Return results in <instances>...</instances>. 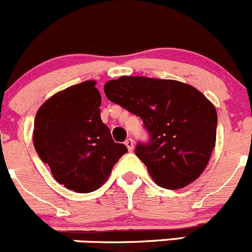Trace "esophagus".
<instances>
[{
  "mask_svg": "<svg viewBox=\"0 0 252 252\" xmlns=\"http://www.w3.org/2000/svg\"><path fill=\"white\" fill-rule=\"evenodd\" d=\"M125 144H126L127 149H128L129 152L133 151V147H134V142H133V139H132V138H127L126 141H125Z\"/></svg>",
  "mask_w": 252,
  "mask_h": 252,
  "instance_id": "esophagus-1",
  "label": "esophagus"
}]
</instances>
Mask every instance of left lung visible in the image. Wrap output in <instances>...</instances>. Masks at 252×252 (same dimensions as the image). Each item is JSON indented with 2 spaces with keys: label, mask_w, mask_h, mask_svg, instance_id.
Returning <instances> with one entry per match:
<instances>
[{
  "label": "left lung",
  "mask_w": 252,
  "mask_h": 252,
  "mask_svg": "<svg viewBox=\"0 0 252 252\" xmlns=\"http://www.w3.org/2000/svg\"><path fill=\"white\" fill-rule=\"evenodd\" d=\"M104 92L143 121L149 142L134 152L159 186L178 190L202 174L216 146L217 111L200 91L173 79L123 76Z\"/></svg>",
  "instance_id": "left-lung-1"
}]
</instances>
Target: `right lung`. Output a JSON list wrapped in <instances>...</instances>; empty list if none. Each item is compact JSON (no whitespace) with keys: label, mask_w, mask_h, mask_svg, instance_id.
<instances>
[{"label":"right lung","mask_w":252,"mask_h":252,"mask_svg":"<svg viewBox=\"0 0 252 252\" xmlns=\"http://www.w3.org/2000/svg\"><path fill=\"white\" fill-rule=\"evenodd\" d=\"M100 104L95 81H86L54 94L35 115L36 153L55 180L76 192L98 190L127 152L101 121Z\"/></svg>","instance_id":"add662e5"}]
</instances>
